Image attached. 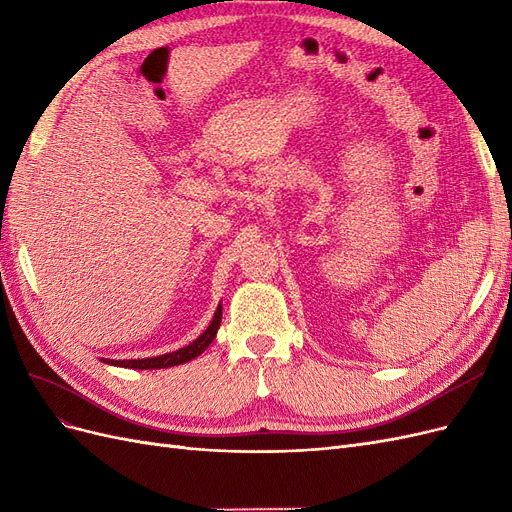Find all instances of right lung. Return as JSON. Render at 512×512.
Wrapping results in <instances>:
<instances>
[{"mask_svg":"<svg viewBox=\"0 0 512 512\" xmlns=\"http://www.w3.org/2000/svg\"><path fill=\"white\" fill-rule=\"evenodd\" d=\"M220 322H222V303L218 305L213 314V320L209 327L200 333L192 344L183 346L175 352H166V354H158V356H147V359H123V361H115V359H104V363L108 365H117V367H128V369H164V367H175V365H183L192 359H196L198 354H203L209 344L218 335L220 329Z\"/></svg>","mask_w":512,"mask_h":512,"instance_id":"right-lung-1","label":"right lung"}]
</instances>
